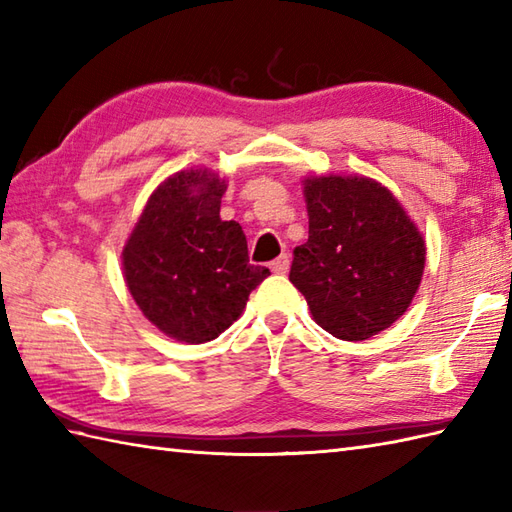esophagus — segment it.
Segmentation results:
<instances>
[{"instance_id":"esophagus-1","label":"esophagus","mask_w":512,"mask_h":512,"mask_svg":"<svg viewBox=\"0 0 512 512\" xmlns=\"http://www.w3.org/2000/svg\"><path fill=\"white\" fill-rule=\"evenodd\" d=\"M288 268H290V257L288 255H279L275 262L270 264V270H273V273H277V275L288 273Z\"/></svg>"}]
</instances>
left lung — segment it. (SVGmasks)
<instances>
[{
  "label": "left lung",
  "instance_id": "8db88e82",
  "mask_svg": "<svg viewBox=\"0 0 512 512\" xmlns=\"http://www.w3.org/2000/svg\"><path fill=\"white\" fill-rule=\"evenodd\" d=\"M306 202L310 231L292 250V286L325 332L365 341L402 317L416 295L422 235L394 195L369 178H308Z\"/></svg>",
  "mask_w": 512,
  "mask_h": 512
}]
</instances>
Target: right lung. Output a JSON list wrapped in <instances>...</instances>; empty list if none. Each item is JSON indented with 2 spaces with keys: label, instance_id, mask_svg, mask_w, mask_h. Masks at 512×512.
Here are the masks:
<instances>
[{
  "label": "right lung",
  "instance_id": "obj_1",
  "mask_svg": "<svg viewBox=\"0 0 512 512\" xmlns=\"http://www.w3.org/2000/svg\"><path fill=\"white\" fill-rule=\"evenodd\" d=\"M224 180L180 171L151 195L123 250L127 288L158 330L178 341L220 336L270 275L248 264L242 226L220 220Z\"/></svg>",
  "mask_w": 512,
  "mask_h": 512
}]
</instances>
